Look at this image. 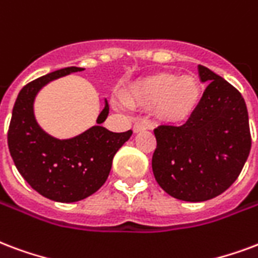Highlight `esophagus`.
I'll list each match as a JSON object with an SVG mask.
<instances>
[{"instance_id":"34e87169","label":"esophagus","mask_w":258,"mask_h":258,"mask_svg":"<svg viewBox=\"0 0 258 258\" xmlns=\"http://www.w3.org/2000/svg\"><path fill=\"white\" fill-rule=\"evenodd\" d=\"M152 128V124L149 123H138L134 124V133H141V131H145V130H150Z\"/></svg>"}]
</instances>
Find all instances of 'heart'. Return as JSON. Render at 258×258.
Returning a JSON list of instances; mask_svg holds the SVG:
<instances>
[{
    "label": "heart",
    "mask_w": 258,
    "mask_h": 258,
    "mask_svg": "<svg viewBox=\"0 0 258 258\" xmlns=\"http://www.w3.org/2000/svg\"><path fill=\"white\" fill-rule=\"evenodd\" d=\"M201 97L202 89L197 78L160 72L131 83L123 100L133 109L153 106L160 119L168 123H182L197 110Z\"/></svg>",
    "instance_id": "heart-1"
}]
</instances>
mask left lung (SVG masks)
<instances>
[{"instance_id": "8db88e82", "label": "left lung", "mask_w": 258, "mask_h": 258, "mask_svg": "<svg viewBox=\"0 0 258 258\" xmlns=\"http://www.w3.org/2000/svg\"><path fill=\"white\" fill-rule=\"evenodd\" d=\"M208 83L201 102L182 125L154 130L156 180L171 197L202 202L224 192L239 176L251 148L249 114L241 93L221 76L198 66Z\"/></svg>"}]
</instances>
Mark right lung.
<instances>
[{"mask_svg": "<svg viewBox=\"0 0 258 258\" xmlns=\"http://www.w3.org/2000/svg\"><path fill=\"white\" fill-rule=\"evenodd\" d=\"M83 68L67 67L23 87L12 110L8 146L26 182L43 197L57 202H76L94 194L106 182L114 154L130 139L133 131L112 133L100 125L109 113L105 101L97 124L70 139H57L39 127L34 116L38 91L61 76Z\"/></svg>", "mask_w": 258, "mask_h": 258, "instance_id": "obj_1", "label": "right lung"}]
</instances>
